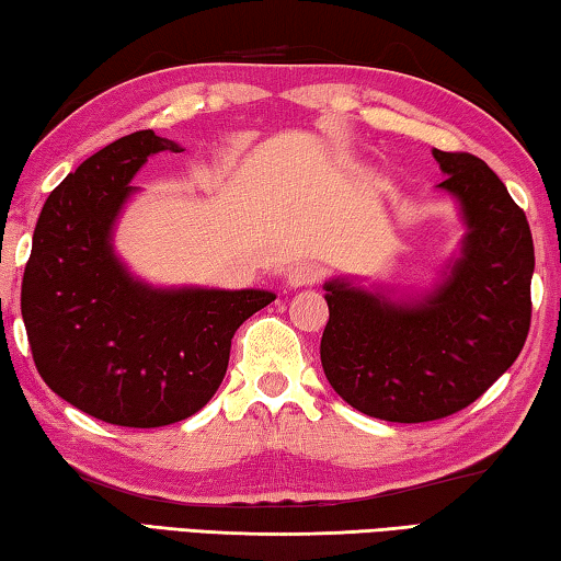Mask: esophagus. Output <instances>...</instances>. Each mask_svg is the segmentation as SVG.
<instances>
[{
  "mask_svg": "<svg viewBox=\"0 0 561 561\" xmlns=\"http://www.w3.org/2000/svg\"><path fill=\"white\" fill-rule=\"evenodd\" d=\"M320 280V268L313 263H298L293 265L286 275V283L290 288H302V286H316Z\"/></svg>",
  "mask_w": 561,
  "mask_h": 561,
  "instance_id": "esophagus-1",
  "label": "esophagus"
}]
</instances>
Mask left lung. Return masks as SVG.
I'll list each match as a JSON object with an SVG mask.
<instances>
[{"mask_svg":"<svg viewBox=\"0 0 561 561\" xmlns=\"http://www.w3.org/2000/svg\"><path fill=\"white\" fill-rule=\"evenodd\" d=\"M455 198L460 251L417 293L325 280L320 363L333 390L370 417L427 422L474 402L517 360L529 333L535 273L525 210L488 163L433 149Z\"/></svg>","mask_w":561,"mask_h":561,"instance_id":"obj_1","label":"left lung"}]
</instances>
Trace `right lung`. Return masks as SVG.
Segmentation results:
<instances>
[{
  "mask_svg": "<svg viewBox=\"0 0 561 561\" xmlns=\"http://www.w3.org/2000/svg\"><path fill=\"white\" fill-rule=\"evenodd\" d=\"M159 151L151 128L104 146L51 191L22 280L36 370L87 415L122 427L186 420L224 380L231 337L275 293L151 286L118 259L114 231Z\"/></svg>",
  "mask_w": 561,
  "mask_h": 561,
  "instance_id": "add662e5",
  "label": "right lung"
}]
</instances>
